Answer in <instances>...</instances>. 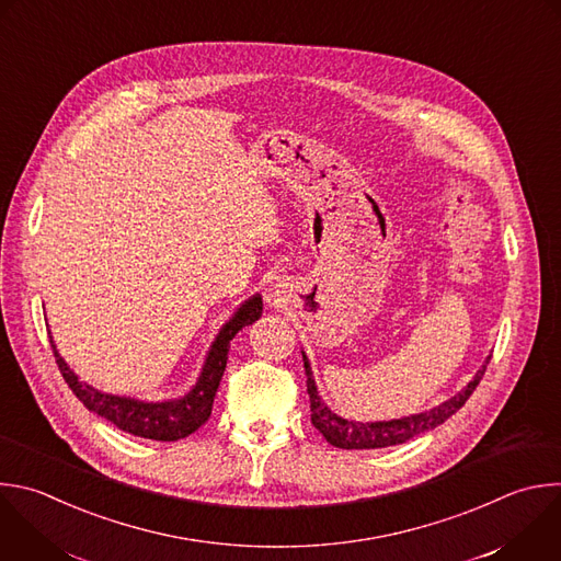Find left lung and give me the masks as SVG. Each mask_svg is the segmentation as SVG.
Instances as JSON below:
<instances>
[{
    "label": "left lung",
    "mask_w": 561,
    "mask_h": 561,
    "mask_svg": "<svg viewBox=\"0 0 561 561\" xmlns=\"http://www.w3.org/2000/svg\"><path fill=\"white\" fill-rule=\"evenodd\" d=\"M301 356H304V367H306V386H308V394H310V421H312L314 430H319V434L330 445H334L339 449H381V447L403 445V443L443 425L473 394V390L478 388V383L484 375V369L489 365V358H491V356H486L482 367L476 371V377L456 397L447 399L445 403H440L432 410H425L421 414L401 416V419H390V421L360 423V421H350V419H343V416L334 414L323 403V399L319 397L314 377H312L310 360H308L304 350H301Z\"/></svg>",
    "instance_id": "1"
}]
</instances>
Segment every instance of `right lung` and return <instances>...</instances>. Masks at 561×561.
Returning a JSON list of instances; mask_svg holds the SVG:
<instances>
[{
	"label": "right lung",
	"mask_w": 561,
	"mask_h": 561,
	"mask_svg": "<svg viewBox=\"0 0 561 561\" xmlns=\"http://www.w3.org/2000/svg\"><path fill=\"white\" fill-rule=\"evenodd\" d=\"M262 295L255 293L247 301L240 304V308L233 312V317L220 328L216 339L209 345V352L205 356L203 369L196 379V386L186 392L184 397L178 399H167V401H140L131 397H118V394H107L101 392L85 381H81L75 369L66 363V358L59 354L53 336V352L57 358V365L61 369V375L68 383V388L77 394V399L94 414L101 419L110 421L116 425L121 432H127L138 438H149V440H162V443H173L180 438H186L201 430L214 410V399L220 388L227 358H229V345L231 339L247 325L255 323L262 317Z\"/></svg>",
	"instance_id": "obj_1"
}]
</instances>
